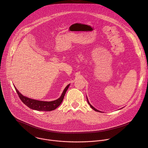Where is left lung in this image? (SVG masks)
I'll return each mask as SVG.
<instances>
[{"label": "left lung", "instance_id": "obj_1", "mask_svg": "<svg viewBox=\"0 0 148 148\" xmlns=\"http://www.w3.org/2000/svg\"><path fill=\"white\" fill-rule=\"evenodd\" d=\"M87 102H88V104L90 105V107H91V108H92V109H93L94 111H97V112H101V111H98V110H97V109H95L94 107H93L92 106V105L90 104V103L89 102V101H88V98H87Z\"/></svg>", "mask_w": 148, "mask_h": 148}]
</instances>
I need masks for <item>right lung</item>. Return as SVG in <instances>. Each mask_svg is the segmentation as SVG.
Masks as SVG:
<instances>
[{"instance_id":"1","label":"right lung","mask_w":148,"mask_h":148,"mask_svg":"<svg viewBox=\"0 0 148 148\" xmlns=\"http://www.w3.org/2000/svg\"><path fill=\"white\" fill-rule=\"evenodd\" d=\"M69 86H70V84L67 85V86L65 88L64 91H63L61 97L53 101H38V100L31 99L25 96H23L22 94H20L19 92V91L17 90V88L14 86L15 90L20 99L26 105V106H27L29 108L32 110L41 111H51L56 109L63 101L67 89L69 88Z\"/></svg>"}]
</instances>
